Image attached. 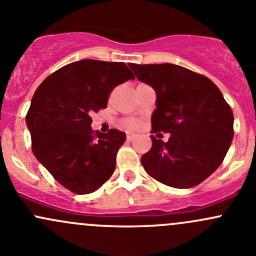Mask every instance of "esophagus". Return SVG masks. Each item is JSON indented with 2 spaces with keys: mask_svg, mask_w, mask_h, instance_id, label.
Segmentation results:
<instances>
[{
  "mask_svg": "<svg viewBox=\"0 0 256 256\" xmlns=\"http://www.w3.org/2000/svg\"><path fill=\"white\" fill-rule=\"evenodd\" d=\"M135 140V135L134 134H128V141H134Z\"/></svg>",
  "mask_w": 256,
  "mask_h": 256,
  "instance_id": "obj_1",
  "label": "esophagus"
}]
</instances>
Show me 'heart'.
<instances>
[{
    "instance_id": "b5f03b06",
    "label": "heart",
    "mask_w": 256,
    "mask_h": 256,
    "mask_svg": "<svg viewBox=\"0 0 256 256\" xmlns=\"http://www.w3.org/2000/svg\"><path fill=\"white\" fill-rule=\"evenodd\" d=\"M121 125L126 128H136L138 126V122L132 118H125V120L121 121Z\"/></svg>"
}]
</instances>
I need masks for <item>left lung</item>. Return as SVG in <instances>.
<instances>
[{"mask_svg":"<svg viewBox=\"0 0 256 256\" xmlns=\"http://www.w3.org/2000/svg\"><path fill=\"white\" fill-rule=\"evenodd\" d=\"M157 94L152 147L141 157L144 171L164 184L190 188L223 162L234 136L232 108L216 84L176 64H128ZM162 132L169 140H162Z\"/></svg>","mask_w":256,"mask_h":256,"instance_id":"obj_1","label":"left lung"}]
</instances>
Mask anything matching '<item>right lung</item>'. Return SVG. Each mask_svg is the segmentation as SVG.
Listing matches in <instances>:
<instances>
[{
    "mask_svg": "<svg viewBox=\"0 0 256 256\" xmlns=\"http://www.w3.org/2000/svg\"><path fill=\"white\" fill-rule=\"evenodd\" d=\"M128 79L135 76L125 63L82 59L62 66L36 90L26 116L32 151L70 192H94L115 171L126 135L94 131L90 115L105 109L114 88Z\"/></svg>",
    "mask_w": 256,
    "mask_h": 256,
    "instance_id": "obj_1",
    "label": "right lung"
}]
</instances>
